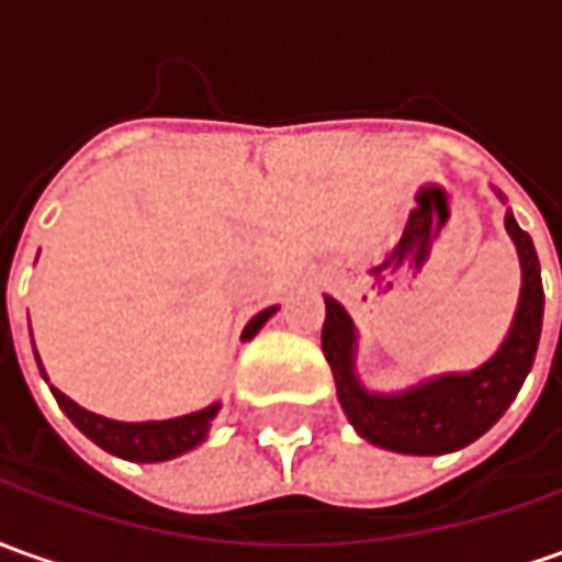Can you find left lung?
I'll return each mask as SVG.
<instances>
[{"label": "left lung", "instance_id": "1", "mask_svg": "<svg viewBox=\"0 0 562 562\" xmlns=\"http://www.w3.org/2000/svg\"><path fill=\"white\" fill-rule=\"evenodd\" d=\"M495 196L505 202L498 190ZM505 231L520 258V301L502 347L468 372L430 375L393 393L369 391L357 375V326L350 313L326 295L323 353L335 375L338 403L362 440L403 456H446L480 440L514 403L536 362L544 289L536 246L510 209L505 212Z\"/></svg>", "mask_w": 562, "mask_h": 562}]
</instances>
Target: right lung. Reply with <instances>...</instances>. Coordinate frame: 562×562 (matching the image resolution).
Instances as JSON below:
<instances>
[{
  "mask_svg": "<svg viewBox=\"0 0 562 562\" xmlns=\"http://www.w3.org/2000/svg\"><path fill=\"white\" fill-rule=\"evenodd\" d=\"M273 313H277V307L255 313L246 323V329H243V341H251ZM30 341H33V331H30ZM36 362H40L42 378L48 381L40 353H36ZM52 393H55L57 406L64 409V415L91 442H98L110 456L125 458V461H140V464L169 461V458H178L190 452V449H196L200 442L209 440L212 422H215L217 409H221V403H209L205 409L187 412V415H178V418H162V422H116V418H104L98 412L82 409L79 403H72L70 396L60 393L57 387H52Z\"/></svg>",
  "mask_w": 562,
  "mask_h": 562,
  "instance_id": "right-lung-1",
  "label": "right lung"
}]
</instances>
